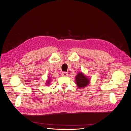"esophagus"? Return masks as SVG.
Returning a JSON list of instances; mask_svg holds the SVG:
<instances>
[{
  "label": "esophagus",
  "mask_w": 131,
  "mask_h": 131,
  "mask_svg": "<svg viewBox=\"0 0 131 131\" xmlns=\"http://www.w3.org/2000/svg\"><path fill=\"white\" fill-rule=\"evenodd\" d=\"M68 75V74L67 72H63L62 73V76L63 77H67Z\"/></svg>",
  "instance_id": "1"
}]
</instances>
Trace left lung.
<instances>
[{"label":"left lung","mask_w":131,"mask_h":131,"mask_svg":"<svg viewBox=\"0 0 131 131\" xmlns=\"http://www.w3.org/2000/svg\"><path fill=\"white\" fill-rule=\"evenodd\" d=\"M75 80H76L75 81L77 85L79 88H82L88 85L90 81V79L89 78H87L82 72H79L77 74V75L75 77Z\"/></svg>","instance_id":"obj_1"}]
</instances>
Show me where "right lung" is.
Returning <instances> with one entry per match:
<instances>
[{"mask_svg":"<svg viewBox=\"0 0 131 131\" xmlns=\"http://www.w3.org/2000/svg\"><path fill=\"white\" fill-rule=\"evenodd\" d=\"M47 84H48V85H49V84H50V80L49 79V80H47Z\"/></svg>","mask_w":131,"mask_h":131,"instance_id":"add662e5","label":"right lung"}]
</instances>
